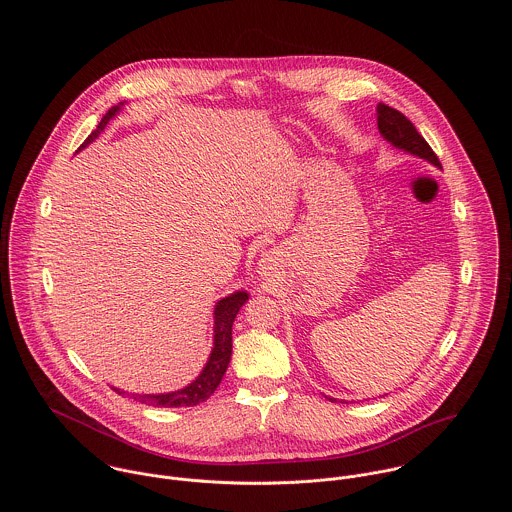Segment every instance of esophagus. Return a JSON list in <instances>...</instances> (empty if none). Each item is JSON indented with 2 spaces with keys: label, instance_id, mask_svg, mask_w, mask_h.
Segmentation results:
<instances>
[{
  "label": "esophagus",
  "instance_id": "obj_1",
  "mask_svg": "<svg viewBox=\"0 0 512 512\" xmlns=\"http://www.w3.org/2000/svg\"><path fill=\"white\" fill-rule=\"evenodd\" d=\"M278 266V254L276 252H270V254H266L262 260H260V270H262V274H270L274 268Z\"/></svg>",
  "mask_w": 512,
  "mask_h": 512
}]
</instances>
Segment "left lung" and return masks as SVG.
<instances>
[{
    "label": "left lung",
    "mask_w": 512,
    "mask_h": 512,
    "mask_svg": "<svg viewBox=\"0 0 512 512\" xmlns=\"http://www.w3.org/2000/svg\"><path fill=\"white\" fill-rule=\"evenodd\" d=\"M376 114H378L376 116L378 132L386 142H390L392 146L404 149L416 157H422L441 169V163H439L434 149L418 134L414 124L402 112H398L396 108H390L386 104H378ZM329 400H333V398H329Z\"/></svg>",
    "instance_id": "8db88e82"
}]
</instances>
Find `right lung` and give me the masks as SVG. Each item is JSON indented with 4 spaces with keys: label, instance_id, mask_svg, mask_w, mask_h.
I'll return each mask as SVG.
<instances>
[{
    "label": "right lung",
    "instance_id": "1",
    "mask_svg": "<svg viewBox=\"0 0 512 512\" xmlns=\"http://www.w3.org/2000/svg\"><path fill=\"white\" fill-rule=\"evenodd\" d=\"M120 106H112L106 116L100 120V124L96 126V130L84 140V144L80 147H86L92 144L100 132H104L106 124L120 112ZM78 147V149H80ZM248 293L234 292L226 297H222L217 307H215V341H213V351L211 357L207 361L205 368L201 370V374L187 384L181 390L175 392H165V394H132L134 400L147 404V406H155V408H179V406H197L201 402H205L220 384L228 363H230V355H232V323L236 313L240 311V307L246 303ZM118 394H124V390L114 388Z\"/></svg>",
    "mask_w": 512,
    "mask_h": 512
}]
</instances>
